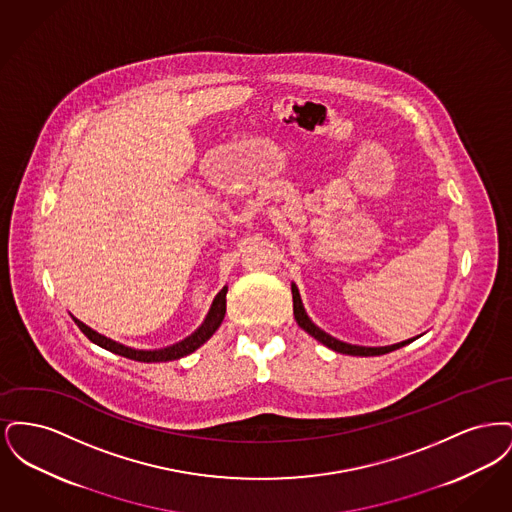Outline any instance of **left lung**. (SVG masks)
<instances>
[{
	"instance_id": "8db88e82",
	"label": "left lung",
	"mask_w": 512,
	"mask_h": 512,
	"mask_svg": "<svg viewBox=\"0 0 512 512\" xmlns=\"http://www.w3.org/2000/svg\"><path fill=\"white\" fill-rule=\"evenodd\" d=\"M292 295H293V317L297 320V324L309 334L313 336L315 340L320 341L322 345H326L328 349L332 351H338L343 355H355V357H374V355H386L390 351H395L399 347H405L407 343L414 341L411 340L399 341V343H393V345H384V347H366V345H353V343H345V341L338 340L330 334H326L322 328H318L317 324L309 318L305 307H303V301H301V295L297 286L292 282Z\"/></svg>"
}]
</instances>
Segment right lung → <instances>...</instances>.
Listing matches in <instances>:
<instances>
[{
	"instance_id": "obj_1",
	"label": "right lung",
	"mask_w": 512,
	"mask_h": 512,
	"mask_svg": "<svg viewBox=\"0 0 512 512\" xmlns=\"http://www.w3.org/2000/svg\"><path fill=\"white\" fill-rule=\"evenodd\" d=\"M226 292H228V286H224L213 299L211 307H209V313L207 317L203 318L201 326L192 332L188 338H184L182 341H176L169 347H163V349H136V347H128L124 343L119 341L111 340L103 334H99L96 330H92L90 326H86L82 320L73 317L74 324L82 330V334L96 343L99 347L115 353V355H121L126 359H132V361H140V363H167V361H176V359H182L190 353H194L195 349H199L205 341L209 340L217 330H219L224 315H226Z\"/></svg>"
}]
</instances>
